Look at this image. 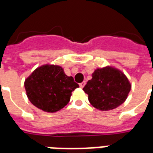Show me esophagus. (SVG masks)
I'll list each match as a JSON object with an SVG mask.
<instances>
[{
  "mask_svg": "<svg viewBox=\"0 0 153 153\" xmlns=\"http://www.w3.org/2000/svg\"><path fill=\"white\" fill-rule=\"evenodd\" d=\"M86 84V81H84L83 82H81V83H80V87L81 88H83L85 86V85Z\"/></svg>",
  "mask_w": 153,
  "mask_h": 153,
  "instance_id": "obj_1",
  "label": "esophagus"
}]
</instances>
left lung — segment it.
<instances>
[{"mask_svg":"<svg viewBox=\"0 0 153 153\" xmlns=\"http://www.w3.org/2000/svg\"><path fill=\"white\" fill-rule=\"evenodd\" d=\"M130 89L131 85L123 72L108 66L96 69L83 90L93 107L109 111L126 101Z\"/></svg>","mask_w":153,"mask_h":153,"instance_id":"1","label":"left lung"}]
</instances>
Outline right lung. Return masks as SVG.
Returning <instances> with one entry per match:
<instances>
[{"instance_id":"right-lung-1","label":"right lung","mask_w":153,"mask_h":153,"mask_svg":"<svg viewBox=\"0 0 153 153\" xmlns=\"http://www.w3.org/2000/svg\"><path fill=\"white\" fill-rule=\"evenodd\" d=\"M27 96L32 104L45 112H55L70 101L79 85L58 65H43L36 69L24 82Z\"/></svg>"}]
</instances>
